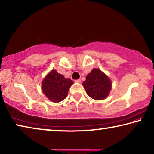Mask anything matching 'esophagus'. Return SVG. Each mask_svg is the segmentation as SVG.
Wrapping results in <instances>:
<instances>
[{"mask_svg": "<svg viewBox=\"0 0 154 154\" xmlns=\"http://www.w3.org/2000/svg\"><path fill=\"white\" fill-rule=\"evenodd\" d=\"M75 82H76V83H80L81 82H82V80H81V79H76V80H75Z\"/></svg>", "mask_w": 154, "mask_h": 154, "instance_id": "34e87169", "label": "esophagus"}]
</instances>
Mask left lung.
<instances>
[{"mask_svg": "<svg viewBox=\"0 0 154 154\" xmlns=\"http://www.w3.org/2000/svg\"><path fill=\"white\" fill-rule=\"evenodd\" d=\"M88 95L94 100H103L111 90V81L98 69H94L87 75L83 83Z\"/></svg>", "mask_w": 154, "mask_h": 154, "instance_id": "1", "label": "left lung"}]
</instances>
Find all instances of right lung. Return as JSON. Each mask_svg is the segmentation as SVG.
I'll return each instance as SVG.
<instances>
[{
	"instance_id": "right-lung-1",
	"label": "right lung",
	"mask_w": 154,
	"mask_h": 154,
	"mask_svg": "<svg viewBox=\"0 0 154 154\" xmlns=\"http://www.w3.org/2000/svg\"><path fill=\"white\" fill-rule=\"evenodd\" d=\"M72 83L73 82L71 79L65 78L56 70H52L43 80L42 90L49 100L59 103L66 98Z\"/></svg>"
}]
</instances>
